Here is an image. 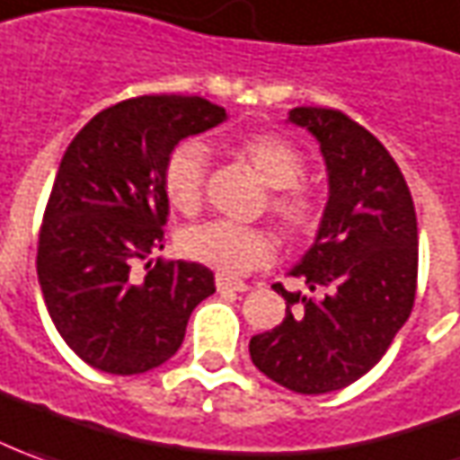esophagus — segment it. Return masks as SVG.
I'll use <instances>...</instances> for the list:
<instances>
[{
    "label": "esophagus",
    "instance_id": "1",
    "mask_svg": "<svg viewBox=\"0 0 460 460\" xmlns=\"http://www.w3.org/2000/svg\"><path fill=\"white\" fill-rule=\"evenodd\" d=\"M217 289L218 292H249V284L239 282V279H231L226 274H217Z\"/></svg>",
    "mask_w": 460,
    "mask_h": 460
}]
</instances>
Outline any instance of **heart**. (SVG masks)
Masks as SVG:
<instances>
[{
    "label": "heart",
    "mask_w": 460,
    "mask_h": 460,
    "mask_svg": "<svg viewBox=\"0 0 460 460\" xmlns=\"http://www.w3.org/2000/svg\"><path fill=\"white\" fill-rule=\"evenodd\" d=\"M239 155L270 186V211L289 234H307L320 221V204L307 189L296 186L305 176V158L289 140L261 133L239 143ZM208 151L199 140H183L171 151L164 168L168 204L181 214H196L204 201ZM181 252L211 270L243 277L270 264L274 236L259 226H239L231 221H204L181 231Z\"/></svg>",
    "instance_id": "1"
}]
</instances>
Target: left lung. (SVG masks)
Wrapping results in <instances>:
<instances>
[{
  "instance_id": "left-lung-1",
  "label": "left lung",
  "mask_w": 460,
  "mask_h": 460,
  "mask_svg": "<svg viewBox=\"0 0 460 460\" xmlns=\"http://www.w3.org/2000/svg\"><path fill=\"white\" fill-rule=\"evenodd\" d=\"M327 168V204L314 243L289 274L309 295L287 292L284 320L252 337V362L302 395L348 387L385 355L411 317L418 277L415 206L385 146L345 112L295 108Z\"/></svg>"
}]
</instances>
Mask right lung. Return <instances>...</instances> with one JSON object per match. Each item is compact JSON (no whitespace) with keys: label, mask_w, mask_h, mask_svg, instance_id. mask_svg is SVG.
Returning a JSON list of instances; mask_svg holds the SVG:
<instances>
[{"label":"right lung","mask_w":460,"mask_h":460,"mask_svg":"<svg viewBox=\"0 0 460 460\" xmlns=\"http://www.w3.org/2000/svg\"><path fill=\"white\" fill-rule=\"evenodd\" d=\"M229 115L199 95H143L98 112L62 155L37 246L47 312L95 370L138 375L171 360L214 271L153 259L164 249V168L189 136Z\"/></svg>","instance_id":"add662e5"}]
</instances>
